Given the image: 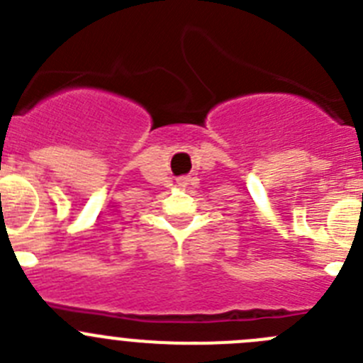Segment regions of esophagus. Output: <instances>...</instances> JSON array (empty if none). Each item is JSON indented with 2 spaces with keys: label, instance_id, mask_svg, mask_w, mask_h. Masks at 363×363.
Instances as JSON below:
<instances>
[{
  "label": "esophagus",
  "instance_id": "obj_1",
  "mask_svg": "<svg viewBox=\"0 0 363 363\" xmlns=\"http://www.w3.org/2000/svg\"><path fill=\"white\" fill-rule=\"evenodd\" d=\"M188 181H189L188 177H182V179H179V186H186V184H188Z\"/></svg>",
  "mask_w": 363,
  "mask_h": 363
}]
</instances>
